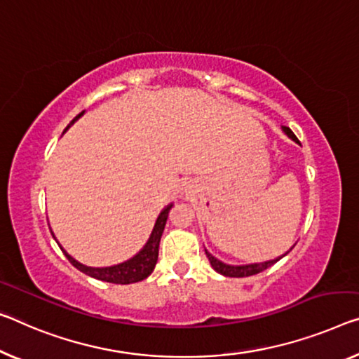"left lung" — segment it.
Segmentation results:
<instances>
[{"mask_svg": "<svg viewBox=\"0 0 359 359\" xmlns=\"http://www.w3.org/2000/svg\"><path fill=\"white\" fill-rule=\"evenodd\" d=\"M283 131H284L285 135H287V136L290 137L292 141L297 142V144H300L299 140H297V136H295L294 133H292V130L289 128V126H283ZM292 249H294V245L290 247V250H292ZM290 250H289V252H290ZM289 252H285L284 255H280V257H278V258H274V260H268V262H262V263H249V264H229V263H224V262H222V260H218L217 257H213L212 253L205 249L207 258H208V262H210L212 268H213L215 271H217V273H219V274L226 276V278H245V276H253V274H258V273H262V271H264V269H266V268L273 266V264H274L276 262H279L280 258L287 255Z\"/></svg>", "mask_w": 359, "mask_h": 359, "instance_id": "1", "label": "left lung"}]
</instances>
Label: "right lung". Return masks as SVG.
<instances>
[{
    "mask_svg": "<svg viewBox=\"0 0 359 359\" xmlns=\"http://www.w3.org/2000/svg\"><path fill=\"white\" fill-rule=\"evenodd\" d=\"M83 114H85V110L81 114L76 115L74 120H72L67 128H70V126L74 125ZM172 207H173V203H168V205L161 212V215H158L156 219V224H154L152 233H151V236H149V239L144 244V247H142V249L137 252L135 257H131L130 260L118 263V264H112V266H101V268L86 266V264L80 263L79 260H75L74 257L69 255V253L64 250V247L59 244L54 233H53V237L56 239V242L60 247V250L64 252V255L69 258V262L74 264L76 269H80L81 273L91 276V278H95V279L106 280V283H112V284L140 283V280L146 279L147 276L154 271V268H156V263L158 258V244H161V237H162V233L165 229V224H167V218H168L170 210H172Z\"/></svg>",
    "mask_w": 359,
    "mask_h": 359,
    "instance_id": "obj_1",
    "label": "right lung"
}]
</instances>
